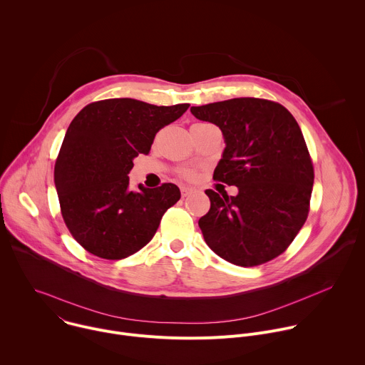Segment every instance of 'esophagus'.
Segmentation results:
<instances>
[{"instance_id":"34e87169","label":"esophagus","mask_w":365,"mask_h":365,"mask_svg":"<svg viewBox=\"0 0 365 365\" xmlns=\"http://www.w3.org/2000/svg\"><path fill=\"white\" fill-rule=\"evenodd\" d=\"M180 190H182V195L186 197V196H189V195L193 192V187H189V186H182V187H180Z\"/></svg>"}]
</instances>
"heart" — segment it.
Masks as SVG:
<instances>
[{
	"label": "heart",
	"mask_w": 365,
	"mask_h": 365,
	"mask_svg": "<svg viewBox=\"0 0 365 365\" xmlns=\"http://www.w3.org/2000/svg\"><path fill=\"white\" fill-rule=\"evenodd\" d=\"M185 175H187V176H189V175H190V172H185Z\"/></svg>",
	"instance_id": "obj_1"
}]
</instances>
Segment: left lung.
Segmentation results:
<instances>
[{
	"instance_id": "left-lung-1",
	"label": "left lung",
	"mask_w": 365,
	"mask_h": 365,
	"mask_svg": "<svg viewBox=\"0 0 365 365\" xmlns=\"http://www.w3.org/2000/svg\"><path fill=\"white\" fill-rule=\"evenodd\" d=\"M216 125L226 148L213 179L236 186V196L207 189L209 212L199 219L207 247L237 267L279 257L309 212L314 166L294 115L279 103L240 97L190 107Z\"/></svg>"
}]
</instances>
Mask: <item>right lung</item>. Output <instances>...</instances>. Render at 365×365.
I'll use <instances>...</instances> for the list:
<instances>
[{
  "instance_id": "1",
  "label": "right lung",
  "mask_w": 365,
  "mask_h": 365,
  "mask_svg": "<svg viewBox=\"0 0 365 365\" xmlns=\"http://www.w3.org/2000/svg\"><path fill=\"white\" fill-rule=\"evenodd\" d=\"M190 104L153 106L135 98L87 104L73 118L54 166L66 226L90 254L123 259L148 245L162 216L180 199L173 183L129 187L133 159Z\"/></svg>"
}]
</instances>
